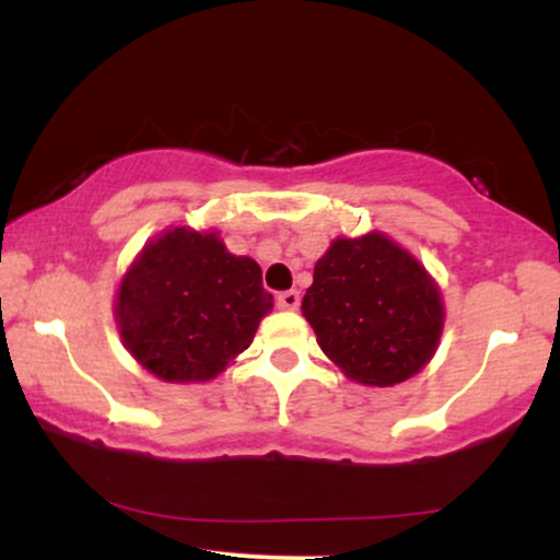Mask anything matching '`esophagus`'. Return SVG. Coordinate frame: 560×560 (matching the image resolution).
<instances>
[{"mask_svg": "<svg viewBox=\"0 0 560 560\" xmlns=\"http://www.w3.org/2000/svg\"><path fill=\"white\" fill-rule=\"evenodd\" d=\"M276 305H279L281 311H298V307H300V292H294V289H289V292H281L279 298H276Z\"/></svg>", "mask_w": 560, "mask_h": 560, "instance_id": "esophagus-1", "label": "esophagus"}]
</instances>
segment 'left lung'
Listing matches in <instances>:
<instances>
[{
  "mask_svg": "<svg viewBox=\"0 0 560 560\" xmlns=\"http://www.w3.org/2000/svg\"><path fill=\"white\" fill-rule=\"evenodd\" d=\"M302 316L347 378L392 387L432 361L445 307L421 262L374 231L331 242L313 268Z\"/></svg>",
  "mask_w": 560,
  "mask_h": 560,
  "instance_id": "left-lung-1",
  "label": "left lung"
}]
</instances>
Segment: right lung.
Returning <instances> with one entry per match:
<instances>
[{
  "label": "right lung",
  "instance_id": "add662e5",
  "mask_svg": "<svg viewBox=\"0 0 560 560\" xmlns=\"http://www.w3.org/2000/svg\"><path fill=\"white\" fill-rule=\"evenodd\" d=\"M271 307L258 262L231 255L215 231L182 226L141 249L120 281L115 320L150 374L184 384L221 374Z\"/></svg>",
  "mask_w": 560,
  "mask_h": 560
}]
</instances>
